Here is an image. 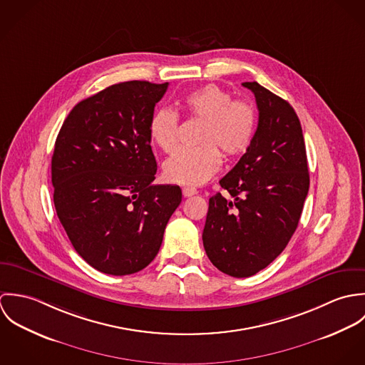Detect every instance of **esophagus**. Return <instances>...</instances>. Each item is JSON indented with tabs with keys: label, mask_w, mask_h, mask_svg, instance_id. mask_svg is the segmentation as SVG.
Here are the masks:
<instances>
[{
	"label": "esophagus",
	"mask_w": 365,
	"mask_h": 365,
	"mask_svg": "<svg viewBox=\"0 0 365 365\" xmlns=\"http://www.w3.org/2000/svg\"><path fill=\"white\" fill-rule=\"evenodd\" d=\"M198 191L195 190V188H190V187H185V188H182V195L185 197V198H188V197H192V195H195Z\"/></svg>",
	"instance_id": "1"
}]
</instances>
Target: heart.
Instances as JSON below:
<instances>
[{
	"instance_id": "1",
	"label": "heart",
	"mask_w": 365,
	"mask_h": 365,
	"mask_svg": "<svg viewBox=\"0 0 365 365\" xmlns=\"http://www.w3.org/2000/svg\"><path fill=\"white\" fill-rule=\"evenodd\" d=\"M182 110L202 122L197 149H181L163 164V174L170 182L201 185L220 167L222 157L242 156L253 142L257 113L255 106L216 86L207 84L182 100ZM149 133L158 149L170 153L177 146L178 115L170 108L158 109L150 119Z\"/></svg>"
}]
</instances>
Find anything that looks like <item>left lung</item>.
I'll return each mask as SVG.
<instances>
[{"mask_svg":"<svg viewBox=\"0 0 365 365\" xmlns=\"http://www.w3.org/2000/svg\"><path fill=\"white\" fill-rule=\"evenodd\" d=\"M259 108L253 142L209 198L202 242L222 272L246 278L275 260L291 240L309 191L302 128L294 108L259 83H243Z\"/></svg>","mask_w":365,"mask_h":365,"instance_id":"8db88e82","label":"left lung"}]
</instances>
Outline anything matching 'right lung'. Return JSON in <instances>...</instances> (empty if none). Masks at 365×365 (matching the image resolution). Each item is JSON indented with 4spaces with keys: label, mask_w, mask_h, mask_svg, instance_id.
<instances>
[{
    "label": "right lung",
    "mask_w": 365,
    "mask_h": 365,
    "mask_svg": "<svg viewBox=\"0 0 365 365\" xmlns=\"http://www.w3.org/2000/svg\"><path fill=\"white\" fill-rule=\"evenodd\" d=\"M168 83L113 84L76 105L57 135L53 201L76 252L96 269L128 275L156 257L182 194L155 185L149 125Z\"/></svg>",
    "instance_id": "obj_1"
}]
</instances>
